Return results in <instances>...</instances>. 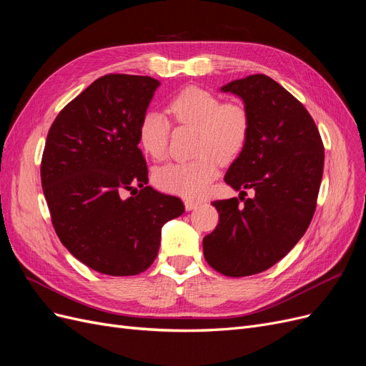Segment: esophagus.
I'll return each instance as SVG.
<instances>
[{
	"label": "esophagus",
	"instance_id": "esophagus-1",
	"mask_svg": "<svg viewBox=\"0 0 366 366\" xmlns=\"http://www.w3.org/2000/svg\"><path fill=\"white\" fill-rule=\"evenodd\" d=\"M199 206V201L197 199H184V207L186 210H194Z\"/></svg>",
	"mask_w": 366,
	"mask_h": 366
}]
</instances>
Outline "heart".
<instances>
[{"mask_svg":"<svg viewBox=\"0 0 366 366\" xmlns=\"http://www.w3.org/2000/svg\"><path fill=\"white\" fill-rule=\"evenodd\" d=\"M168 112L180 125L197 127L194 160L171 162L157 168L154 184L163 192L186 198L203 195L217 179L222 160H233L242 153L251 130L247 107L239 102H225L203 87L187 86L168 103ZM171 122L160 110H148L139 122V141L147 153L160 160L167 156Z\"/></svg>","mask_w":366,"mask_h":366,"instance_id":"b5f03b06","label":"heart"}]
</instances>
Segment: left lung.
Instances as JSON below:
<instances>
[{"instance_id": "obj_1", "label": "left lung", "mask_w": 366, "mask_h": 366, "mask_svg": "<svg viewBox=\"0 0 366 366\" xmlns=\"http://www.w3.org/2000/svg\"><path fill=\"white\" fill-rule=\"evenodd\" d=\"M221 91L242 98L251 130L224 177L241 194L212 203L219 222L203 239V251L213 269L247 277L271 268L306 233L317 209L324 145L306 107L268 75H248ZM247 188L255 191L253 199L244 198Z\"/></svg>"}]
</instances>
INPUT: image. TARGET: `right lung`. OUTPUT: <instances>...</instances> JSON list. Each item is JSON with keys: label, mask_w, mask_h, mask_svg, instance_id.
<instances>
[{"label": "right lung", "mask_w": 366, "mask_h": 366, "mask_svg": "<svg viewBox=\"0 0 366 366\" xmlns=\"http://www.w3.org/2000/svg\"><path fill=\"white\" fill-rule=\"evenodd\" d=\"M159 84L147 75H103L60 110L46 136L41 180L53 227L75 259L102 274L147 271L163 224L184 212L180 198L147 186L137 147Z\"/></svg>", "instance_id": "right-lung-1"}]
</instances>
